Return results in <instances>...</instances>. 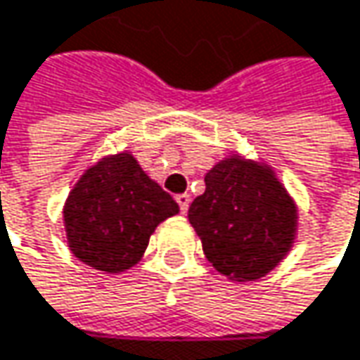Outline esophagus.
I'll return each instance as SVG.
<instances>
[{
	"instance_id": "1",
	"label": "esophagus",
	"mask_w": 360,
	"mask_h": 360,
	"mask_svg": "<svg viewBox=\"0 0 360 360\" xmlns=\"http://www.w3.org/2000/svg\"><path fill=\"white\" fill-rule=\"evenodd\" d=\"M174 200H176V205H179V211H181V213L186 215V213H188V209H190V202H192L190 194H179Z\"/></svg>"
}]
</instances>
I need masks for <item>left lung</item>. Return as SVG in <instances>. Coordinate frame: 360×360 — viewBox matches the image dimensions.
<instances>
[{"label":"left lung","mask_w":360,"mask_h":360,"mask_svg":"<svg viewBox=\"0 0 360 360\" xmlns=\"http://www.w3.org/2000/svg\"><path fill=\"white\" fill-rule=\"evenodd\" d=\"M190 211L213 268L232 281L266 276L293 245L297 213L274 174L240 158L219 162Z\"/></svg>","instance_id":"1"}]
</instances>
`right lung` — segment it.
I'll return each instance as SVG.
<instances>
[{"label": "right lung", "instance_id": "obj_1", "mask_svg": "<svg viewBox=\"0 0 360 360\" xmlns=\"http://www.w3.org/2000/svg\"><path fill=\"white\" fill-rule=\"evenodd\" d=\"M176 213V202L139 162L117 153L82 174L65 205V230L79 262L101 272H124L141 259L158 224Z\"/></svg>", "mask_w": 360, "mask_h": 360}]
</instances>
